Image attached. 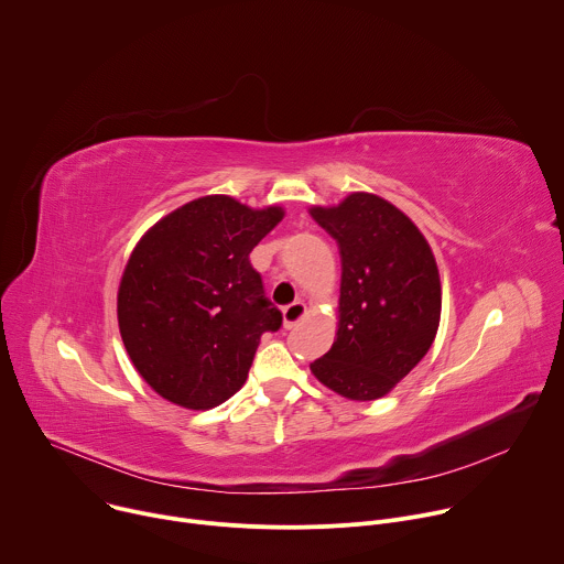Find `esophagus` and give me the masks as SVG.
<instances>
[{"label": "esophagus", "mask_w": 564, "mask_h": 564, "mask_svg": "<svg viewBox=\"0 0 564 564\" xmlns=\"http://www.w3.org/2000/svg\"><path fill=\"white\" fill-rule=\"evenodd\" d=\"M305 314H307V307H305L303 301H294V303L285 305V307H283V326H285V328L296 326Z\"/></svg>", "instance_id": "1"}]
</instances>
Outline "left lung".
<instances>
[{
    "mask_svg": "<svg viewBox=\"0 0 564 564\" xmlns=\"http://www.w3.org/2000/svg\"><path fill=\"white\" fill-rule=\"evenodd\" d=\"M307 212L341 257L337 337L310 370L346 399H379L435 341L442 283L433 250L420 227L377 194L352 192Z\"/></svg>",
    "mask_w": 564,
    "mask_h": 564,
    "instance_id": "8db88e82",
    "label": "left lung"
}]
</instances>
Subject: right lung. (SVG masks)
I'll use <instances>...</instances> for the list:
<instances>
[{"label":"right lung","instance_id":"1","mask_svg":"<svg viewBox=\"0 0 564 564\" xmlns=\"http://www.w3.org/2000/svg\"><path fill=\"white\" fill-rule=\"evenodd\" d=\"M285 209L212 194L149 227L118 288V326L138 375L163 399L207 411L246 383L263 333L281 312L250 252Z\"/></svg>","mask_w":564,"mask_h":564}]
</instances>
